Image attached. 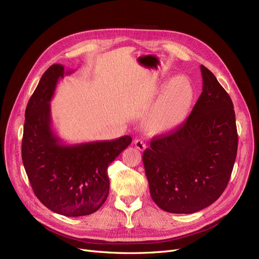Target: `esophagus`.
<instances>
[{
  "instance_id": "esophagus-1",
  "label": "esophagus",
  "mask_w": 259,
  "mask_h": 259,
  "mask_svg": "<svg viewBox=\"0 0 259 259\" xmlns=\"http://www.w3.org/2000/svg\"><path fill=\"white\" fill-rule=\"evenodd\" d=\"M134 144H135V148L138 149L139 151H144V150H146V148H147L146 143H144V142H143L142 140H140V139H136L135 141H134Z\"/></svg>"
}]
</instances>
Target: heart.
Returning <instances> with one entry per match:
<instances>
[{"label": "heart", "mask_w": 259, "mask_h": 259, "mask_svg": "<svg viewBox=\"0 0 259 259\" xmlns=\"http://www.w3.org/2000/svg\"><path fill=\"white\" fill-rule=\"evenodd\" d=\"M194 100L190 78L179 75L165 85L143 118V128L151 135H162L179 128L187 119Z\"/></svg>", "instance_id": "1"}]
</instances>
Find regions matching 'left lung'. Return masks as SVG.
Wrapping results in <instances>:
<instances>
[{
  "mask_svg": "<svg viewBox=\"0 0 259 259\" xmlns=\"http://www.w3.org/2000/svg\"><path fill=\"white\" fill-rule=\"evenodd\" d=\"M200 68L202 94L187 121L153 138L142 156L153 201L172 213H193L218 200L236 160L232 99L207 68Z\"/></svg>",
  "mask_w": 259,
  "mask_h": 259,
  "instance_id": "1",
  "label": "left lung"
}]
</instances>
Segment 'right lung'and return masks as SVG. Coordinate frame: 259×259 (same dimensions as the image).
Segmentation results:
<instances>
[{
  "label": "right lung",
  "mask_w": 259,
  "mask_h": 259,
  "mask_svg": "<svg viewBox=\"0 0 259 259\" xmlns=\"http://www.w3.org/2000/svg\"><path fill=\"white\" fill-rule=\"evenodd\" d=\"M51 66L41 76L25 109L22 161L39 201L52 211L81 217L97 211L109 192L108 165L132 137L66 144L52 127L50 102L60 78L71 74Z\"/></svg>",
  "instance_id": "1"
}]
</instances>
